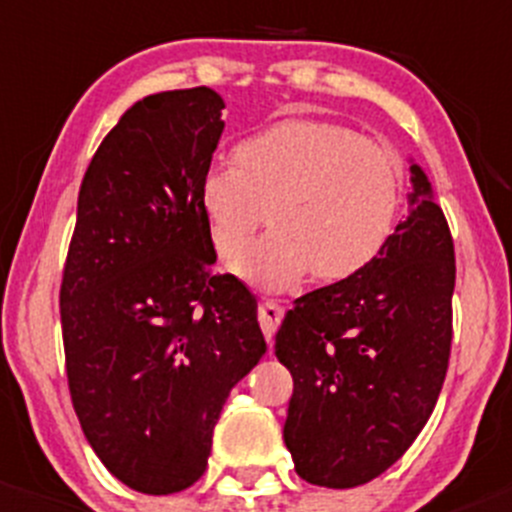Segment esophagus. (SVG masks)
<instances>
[{
  "mask_svg": "<svg viewBox=\"0 0 512 512\" xmlns=\"http://www.w3.org/2000/svg\"><path fill=\"white\" fill-rule=\"evenodd\" d=\"M257 314H260V327H262V332H265L267 342H272V337H275L282 317H285V309H282V304H277L275 299H262Z\"/></svg>",
  "mask_w": 512,
  "mask_h": 512,
  "instance_id": "obj_1",
  "label": "esophagus"
}]
</instances>
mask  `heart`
Here are the masks:
<instances>
[{"mask_svg":"<svg viewBox=\"0 0 512 512\" xmlns=\"http://www.w3.org/2000/svg\"><path fill=\"white\" fill-rule=\"evenodd\" d=\"M404 168L394 151L349 128L287 118L235 146V165L213 163L200 208L215 250L232 257L262 222L276 225L232 270L280 292L314 270L337 282L379 257L396 227Z\"/></svg>","mask_w":512,"mask_h":512,"instance_id":"obj_1","label":"heart"}]
</instances>
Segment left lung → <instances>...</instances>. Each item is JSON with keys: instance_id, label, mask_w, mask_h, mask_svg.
<instances>
[{"instance_id": "obj_1", "label": "left lung", "mask_w": 512, "mask_h": 512, "mask_svg": "<svg viewBox=\"0 0 512 512\" xmlns=\"http://www.w3.org/2000/svg\"><path fill=\"white\" fill-rule=\"evenodd\" d=\"M409 163V213L379 257L294 299L275 337L294 379L285 443L312 485L354 488L394 466L446 379L456 257L431 180Z\"/></svg>"}]
</instances>
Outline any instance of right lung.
<instances>
[{
    "mask_svg": "<svg viewBox=\"0 0 512 512\" xmlns=\"http://www.w3.org/2000/svg\"><path fill=\"white\" fill-rule=\"evenodd\" d=\"M223 108L208 86L136 101L79 190L59 294L71 401L103 466L138 493L203 476L230 389L267 352L250 289L210 275L200 183Z\"/></svg>",
    "mask_w": 512,
    "mask_h": 512,
    "instance_id": "add662e5",
    "label": "right lung"
}]
</instances>
